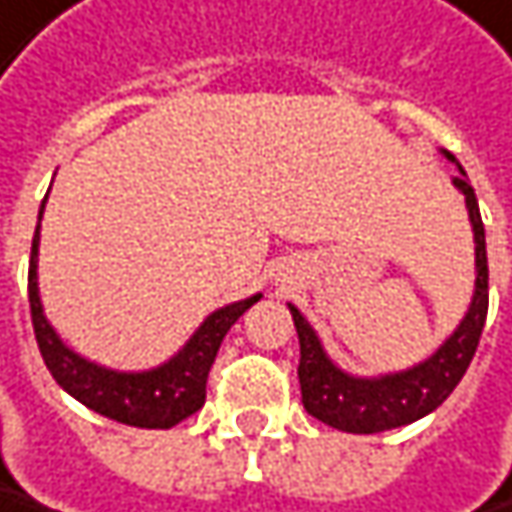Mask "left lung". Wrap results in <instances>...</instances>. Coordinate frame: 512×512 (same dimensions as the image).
Wrapping results in <instances>:
<instances>
[{"instance_id":"obj_1","label":"left lung","mask_w":512,"mask_h":512,"mask_svg":"<svg viewBox=\"0 0 512 512\" xmlns=\"http://www.w3.org/2000/svg\"><path fill=\"white\" fill-rule=\"evenodd\" d=\"M448 161L457 166L460 175H454V187L463 193L472 234H475V293L466 316L460 325L445 337L440 349L422 363L401 369V372H387L375 378L351 375L340 369L328 351L322 346L319 334L313 325L302 316L296 304H287L299 331V346H302V360H299V384H302V404L310 416L319 422L346 431V434H381L393 431L401 425H410L431 410H437L460 378L466 375L484 322H487L489 307V266H487V234H484V219L478 210L475 190L466 178V169L457 163L454 155L442 152Z\"/></svg>"}]
</instances>
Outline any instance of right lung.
<instances>
[{"label":"right lung","mask_w":512,"mask_h":512,"mask_svg":"<svg viewBox=\"0 0 512 512\" xmlns=\"http://www.w3.org/2000/svg\"><path fill=\"white\" fill-rule=\"evenodd\" d=\"M46 199L37 213V228L31 240V263H28V304H31V322H34V337L43 354L46 369L52 378L67 390V393L81 401L84 407L122 422L134 428H172L193 416L205 404V384L208 372L216 360V351L222 346L225 334L231 325L252 307L260 302V293L249 296L243 302H231L219 310H213L208 319L193 331V337L163 360L155 369L143 372H119L99 366L78 351H72L52 322L43 313L40 302V287H37V252H40V219H43Z\"/></svg>","instance_id":"right-lung-1"}]
</instances>
